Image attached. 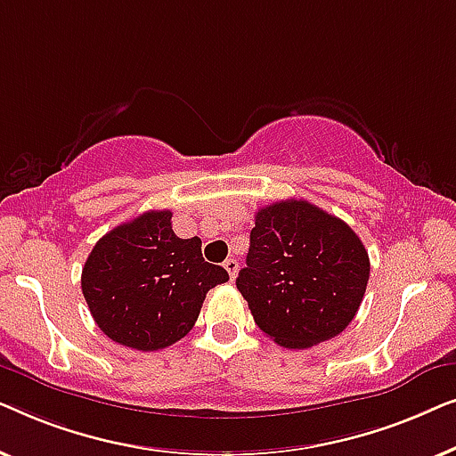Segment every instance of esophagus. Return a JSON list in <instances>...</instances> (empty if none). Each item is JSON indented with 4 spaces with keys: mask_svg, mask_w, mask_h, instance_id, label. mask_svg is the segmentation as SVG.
<instances>
[{
    "mask_svg": "<svg viewBox=\"0 0 456 456\" xmlns=\"http://www.w3.org/2000/svg\"><path fill=\"white\" fill-rule=\"evenodd\" d=\"M224 267H226V272H228L230 280H234V278H236V272H239V261L230 257V259L224 261Z\"/></svg>",
    "mask_w": 456,
    "mask_h": 456,
    "instance_id": "1",
    "label": "esophagus"
}]
</instances>
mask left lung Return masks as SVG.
Segmentation results:
<instances>
[{
    "label": "left lung",
    "mask_w": 456,
    "mask_h": 456,
    "mask_svg": "<svg viewBox=\"0 0 456 456\" xmlns=\"http://www.w3.org/2000/svg\"><path fill=\"white\" fill-rule=\"evenodd\" d=\"M367 280L370 255L353 228L309 201L286 199L255 216L236 289L261 332L280 346L309 348L353 322Z\"/></svg>",
    "instance_id": "left-lung-1"
}]
</instances>
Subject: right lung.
Listing matches in <instances>:
<instances>
[{
  "label": "right lung",
  "instance_id": "add662e5",
  "mask_svg": "<svg viewBox=\"0 0 456 456\" xmlns=\"http://www.w3.org/2000/svg\"><path fill=\"white\" fill-rule=\"evenodd\" d=\"M228 280L201 239H178L172 211H145L97 240L80 286L93 320L118 345L159 351L195 326L205 295Z\"/></svg>",
  "mask_w": 456,
  "mask_h": 456
}]
</instances>
